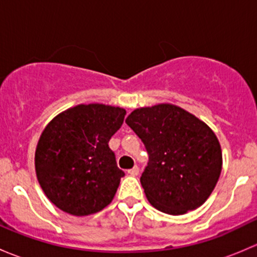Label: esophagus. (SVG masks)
Wrapping results in <instances>:
<instances>
[{"label": "esophagus", "instance_id": "1", "mask_svg": "<svg viewBox=\"0 0 257 257\" xmlns=\"http://www.w3.org/2000/svg\"><path fill=\"white\" fill-rule=\"evenodd\" d=\"M128 173L131 175H133V177H136V175L139 174V168L136 165V167H133V168H132V169H129Z\"/></svg>", "mask_w": 257, "mask_h": 257}]
</instances>
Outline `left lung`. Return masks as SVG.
Wrapping results in <instances>:
<instances>
[{
	"label": "left lung",
	"mask_w": 257,
	"mask_h": 257,
	"mask_svg": "<svg viewBox=\"0 0 257 257\" xmlns=\"http://www.w3.org/2000/svg\"><path fill=\"white\" fill-rule=\"evenodd\" d=\"M125 123L149 155L141 177L149 203L170 215H183L203 205L222 167L221 147L214 132L173 104L138 108Z\"/></svg>",
	"instance_id": "8db88e82"
}]
</instances>
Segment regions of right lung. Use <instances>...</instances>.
<instances>
[{"mask_svg":"<svg viewBox=\"0 0 257 257\" xmlns=\"http://www.w3.org/2000/svg\"><path fill=\"white\" fill-rule=\"evenodd\" d=\"M125 113L112 105L79 104L49 121L36 148L35 165L41 188L57 208L85 216L112 203L124 172L108 143Z\"/></svg>","mask_w":257,"mask_h":257,"instance_id":"obj_1","label":"right lung"}]
</instances>
